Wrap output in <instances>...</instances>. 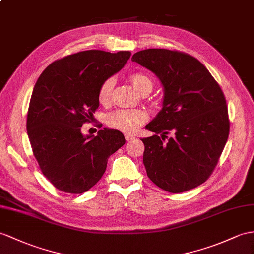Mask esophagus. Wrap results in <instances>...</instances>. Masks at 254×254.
I'll list each match as a JSON object with an SVG mask.
<instances>
[{"label":"esophagus","mask_w":254,"mask_h":254,"mask_svg":"<svg viewBox=\"0 0 254 254\" xmlns=\"http://www.w3.org/2000/svg\"><path fill=\"white\" fill-rule=\"evenodd\" d=\"M125 139H126V141H131L134 139V137L131 134H125Z\"/></svg>","instance_id":"esophagus-1"}]
</instances>
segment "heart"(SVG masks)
<instances>
[{
    "mask_svg": "<svg viewBox=\"0 0 254 254\" xmlns=\"http://www.w3.org/2000/svg\"><path fill=\"white\" fill-rule=\"evenodd\" d=\"M133 87L141 95H147L153 90V79L145 73L133 72L128 76ZM114 88V79L107 78L100 85L98 91V99L101 104H107L111 101ZM148 120V115L143 110H117L107 116V123L111 128L123 132L131 133L138 130Z\"/></svg>",
    "mask_w": 254,
    "mask_h": 254,
    "instance_id": "obj_1",
    "label": "heart"
}]
</instances>
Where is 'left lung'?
Returning a JSON list of instances; mask_svg holds the SVG:
<instances>
[{
  "instance_id": "left-lung-1",
  "label": "left lung",
  "mask_w": 254,
  "mask_h": 254,
  "mask_svg": "<svg viewBox=\"0 0 254 254\" xmlns=\"http://www.w3.org/2000/svg\"><path fill=\"white\" fill-rule=\"evenodd\" d=\"M131 60L152 71L164 87L163 108L145 126L155 134L142 139L147 177L170 193L197 188L213 172L230 133L223 91L189 54L150 48ZM169 133L174 137L166 141Z\"/></svg>"
}]
</instances>
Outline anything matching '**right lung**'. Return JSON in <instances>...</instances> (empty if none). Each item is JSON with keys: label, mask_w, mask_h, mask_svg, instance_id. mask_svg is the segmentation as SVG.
<instances>
[{"label": "right lung", "mask_w": 254, "mask_h": 254, "mask_svg": "<svg viewBox=\"0 0 254 254\" xmlns=\"http://www.w3.org/2000/svg\"><path fill=\"white\" fill-rule=\"evenodd\" d=\"M130 56L79 52L54 61L36 82L28 110V137L43 175L59 190L87 191L103 176L109 157L125 144L119 130L103 128L97 135H84L82 126L94 119L100 85Z\"/></svg>", "instance_id": "obj_1"}]
</instances>
